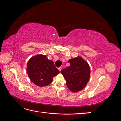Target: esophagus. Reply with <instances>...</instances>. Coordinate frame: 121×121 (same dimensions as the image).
<instances>
[{"mask_svg": "<svg viewBox=\"0 0 121 121\" xmlns=\"http://www.w3.org/2000/svg\"><path fill=\"white\" fill-rule=\"evenodd\" d=\"M58 70L60 71V72L61 70L62 69V68H61V67H60V68H58Z\"/></svg>", "mask_w": 121, "mask_h": 121, "instance_id": "esophagus-1", "label": "esophagus"}]
</instances>
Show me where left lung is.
<instances>
[{"label": "left lung", "instance_id": "1", "mask_svg": "<svg viewBox=\"0 0 121 121\" xmlns=\"http://www.w3.org/2000/svg\"><path fill=\"white\" fill-rule=\"evenodd\" d=\"M70 66L62 69L60 72L66 80L68 88L77 92L85 87L90 78V69L87 62L80 56L68 61Z\"/></svg>", "mask_w": 121, "mask_h": 121}]
</instances>
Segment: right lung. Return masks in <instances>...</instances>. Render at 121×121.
<instances>
[{
  "instance_id": "right-lung-1",
  "label": "right lung",
  "mask_w": 121,
  "mask_h": 121,
  "mask_svg": "<svg viewBox=\"0 0 121 121\" xmlns=\"http://www.w3.org/2000/svg\"><path fill=\"white\" fill-rule=\"evenodd\" d=\"M27 71L31 81L40 87L48 85L52 82L54 77L60 73L53 62L42 54L37 55L29 60Z\"/></svg>"
}]
</instances>
